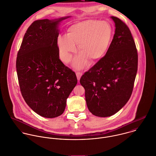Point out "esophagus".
I'll list each match as a JSON object with an SVG mask.
<instances>
[{"label":"esophagus","mask_w":156,"mask_h":156,"mask_svg":"<svg viewBox=\"0 0 156 156\" xmlns=\"http://www.w3.org/2000/svg\"><path fill=\"white\" fill-rule=\"evenodd\" d=\"M76 77H77V79H78V80L79 81V80H80V78H81V76H82L83 73H82L81 72H76Z\"/></svg>","instance_id":"esophagus-1"}]
</instances>
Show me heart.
I'll use <instances>...</instances> for the list:
<instances>
[{"label":"heart","mask_w":156,"mask_h":156,"mask_svg":"<svg viewBox=\"0 0 156 156\" xmlns=\"http://www.w3.org/2000/svg\"><path fill=\"white\" fill-rule=\"evenodd\" d=\"M112 29L104 21L88 20L71 26L67 34H60L57 38L60 57L64 62H70L78 45L81 53L75 60L74 65L81 69L91 61L103 57L110 46Z\"/></svg>","instance_id":"b5f03b06"}]
</instances>
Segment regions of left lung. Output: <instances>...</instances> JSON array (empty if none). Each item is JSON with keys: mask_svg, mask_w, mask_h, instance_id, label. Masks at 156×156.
<instances>
[{"mask_svg": "<svg viewBox=\"0 0 156 156\" xmlns=\"http://www.w3.org/2000/svg\"><path fill=\"white\" fill-rule=\"evenodd\" d=\"M111 18L116 29L106 54L80 79L88 109L99 117L113 115L124 106L137 71V51L131 31L121 19Z\"/></svg>", "mask_w": 156, "mask_h": 156, "instance_id": "8db88e82", "label": "left lung"}]
</instances>
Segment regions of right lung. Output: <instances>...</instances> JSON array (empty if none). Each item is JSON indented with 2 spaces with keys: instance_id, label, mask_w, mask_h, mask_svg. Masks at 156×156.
<instances>
[{
  "instance_id": "1",
  "label": "right lung",
  "mask_w": 156,
  "mask_h": 156,
  "mask_svg": "<svg viewBox=\"0 0 156 156\" xmlns=\"http://www.w3.org/2000/svg\"><path fill=\"white\" fill-rule=\"evenodd\" d=\"M69 17L34 21L17 53L16 69L21 94L32 110L44 118L62 115L66 100L78 82L75 73L59 58L58 26Z\"/></svg>"
}]
</instances>
